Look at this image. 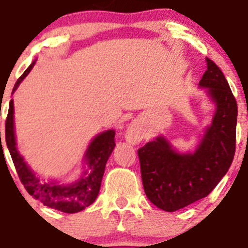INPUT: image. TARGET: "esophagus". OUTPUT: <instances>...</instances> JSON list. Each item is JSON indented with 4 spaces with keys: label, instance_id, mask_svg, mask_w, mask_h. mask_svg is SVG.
I'll return each mask as SVG.
<instances>
[{
    "label": "esophagus",
    "instance_id": "34e87169",
    "mask_svg": "<svg viewBox=\"0 0 248 248\" xmlns=\"http://www.w3.org/2000/svg\"><path fill=\"white\" fill-rule=\"evenodd\" d=\"M144 138V132L138 124H132L126 132V139L128 143L139 144Z\"/></svg>",
    "mask_w": 248,
    "mask_h": 248
}]
</instances>
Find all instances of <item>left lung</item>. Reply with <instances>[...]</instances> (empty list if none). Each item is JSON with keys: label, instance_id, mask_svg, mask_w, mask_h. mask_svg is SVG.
<instances>
[{"label": "left lung", "instance_id": "obj_1", "mask_svg": "<svg viewBox=\"0 0 248 248\" xmlns=\"http://www.w3.org/2000/svg\"><path fill=\"white\" fill-rule=\"evenodd\" d=\"M200 87L216 105L212 124L193 154H179L163 137L138 150L141 180L149 200L174 212L206 198L229 170L235 155L237 104L222 70L206 58Z\"/></svg>", "mask_w": 248, "mask_h": 248}]
</instances>
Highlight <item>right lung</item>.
<instances>
[{"label": "right lung", "instance_id": "right-lung-1", "mask_svg": "<svg viewBox=\"0 0 248 248\" xmlns=\"http://www.w3.org/2000/svg\"><path fill=\"white\" fill-rule=\"evenodd\" d=\"M33 62L23 75L18 78L13 88V92L18 88L21 81L28 76L32 69ZM14 107L13 100L9 102L8 115L6 119V143L12 160L16 166L19 179L25 186L26 191L36 200L41 201L45 206L64 213H76L92 205L100 190L105 165L115 148V131L109 129L95 137L86 151L85 172L80 180L71 184H58L54 182H43L37 177L24 161L23 156L16 149V136H14ZM1 141V132H0Z\"/></svg>", "mask_w": 248, "mask_h": 248}]
</instances>
